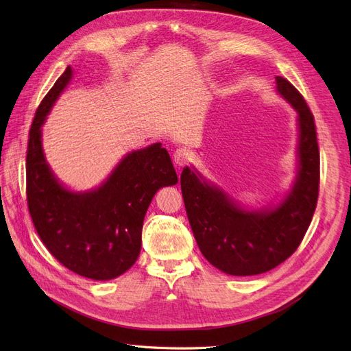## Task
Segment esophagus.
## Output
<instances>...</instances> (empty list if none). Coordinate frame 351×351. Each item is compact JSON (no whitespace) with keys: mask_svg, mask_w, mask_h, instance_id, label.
<instances>
[{"mask_svg":"<svg viewBox=\"0 0 351 351\" xmlns=\"http://www.w3.org/2000/svg\"><path fill=\"white\" fill-rule=\"evenodd\" d=\"M189 160H191V153H189V150L182 149V147H179V149L175 150V153H173V162H175L176 165L184 166V165H186Z\"/></svg>","mask_w":351,"mask_h":351,"instance_id":"esophagus-1","label":"esophagus"}]
</instances>
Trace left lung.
Listing matches in <instances>:
<instances>
[{
  "label": "left lung",
  "instance_id": "obj_1",
  "mask_svg": "<svg viewBox=\"0 0 351 351\" xmlns=\"http://www.w3.org/2000/svg\"><path fill=\"white\" fill-rule=\"evenodd\" d=\"M278 93L298 112L300 169L289 195L278 206L247 211L227 193L185 167L180 189L201 253L232 276L265 274L287 261L301 244L313 219L319 189V150L314 115L288 80L276 76Z\"/></svg>",
  "mask_w": 351,
  "mask_h": 351
}]
</instances>
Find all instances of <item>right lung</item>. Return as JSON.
Here are the masks:
<instances>
[{"mask_svg": "<svg viewBox=\"0 0 351 351\" xmlns=\"http://www.w3.org/2000/svg\"><path fill=\"white\" fill-rule=\"evenodd\" d=\"M72 77L71 66L38 106L29 133L27 205L38 237L75 274L108 280L132 267L141 249L143 219L154 193L178 184L171 156L160 143L128 153L99 188L72 192L46 163L42 125Z\"/></svg>", "mask_w": 351, "mask_h": 351, "instance_id": "right-lung-1", "label": "right lung"}]
</instances>
